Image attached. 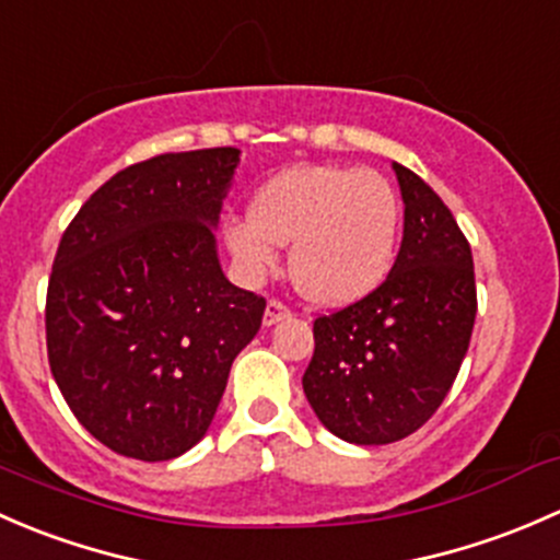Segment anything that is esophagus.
I'll return each instance as SVG.
<instances>
[{
	"instance_id": "1",
	"label": "esophagus",
	"mask_w": 560,
	"mask_h": 560,
	"mask_svg": "<svg viewBox=\"0 0 560 560\" xmlns=\"http://www.w3.org/2000/svg\"><path fill=\"white\" fill-rule=\"evenodd\" d=\"M288 315H291V307H288V304H282L280 299H269L267 313H264V323H267V326H272V323L288 318Z\"/></svg>"
}]
</instances>
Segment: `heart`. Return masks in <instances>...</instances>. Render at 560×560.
Listing matches in <instances>:
<instances>
[{
	"label": "heart",
	"mask_w": 560,
	"mask_h": 560,
	"mask_svg": "<svg viewBox=\"0 0 560 560\" xmlns=\"http://www.w3.org/2000/svg\"><path fill=\"white\" fill-rule=\"evenodd\" d=\"M247 278H264L291 246V278L310 302L350 304L372 293L394 267L399 199L390 183L353 166H296L272 177L253 212L223 226Z\"/></svg>",
	"instance_id": "obj_1"
}]
</instances>
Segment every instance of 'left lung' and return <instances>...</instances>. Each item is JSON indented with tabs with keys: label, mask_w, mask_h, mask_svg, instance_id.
I'll use <instances>...</instances> for the list:
<instances>
[{
	"label": "left lung",
	"mask_w": 560,
	"mask_h": 560,
	"mask_svg": "<svg viewBox=\"0 0 560 560\" xmlns=\"http://www.w3.org/2000/svg\"><path fill=\"white\" fill-rule=\"evenodd\" d=\"M394 170L405 199L399 256L372 293L315 318L302 377L320 423L353 445L405 440L440 409L477 315L469 240L429 183Z\"/></svg>",
	"instance_id": "8db88e82"
}]
</instances>
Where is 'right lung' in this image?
<instances>
[{"label": "right lung", "instance_id": "add662e5", "mask_svg": "<svg viewBox=\"0 0 560 560\" xmlns=\"http://www.w3.org/2000/svg\"><path fill=\"white\" fill-rule=\"evenodd\" d=\"M237 161V148H207L126 166L59 242L50 372L80 425L126 458L191 451L261 328L267 299L226 280L212 237Z\"/></svg>", "mask_w": 560, "mask_h": 560}]
</instances>
